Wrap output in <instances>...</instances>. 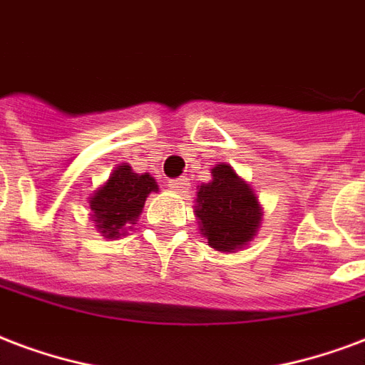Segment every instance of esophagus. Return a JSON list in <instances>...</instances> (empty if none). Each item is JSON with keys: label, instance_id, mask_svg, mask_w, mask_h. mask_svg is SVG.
I'll return each instance as SVG.
<instances>
[{"label": "esophagus", "instance_id": "obj_1", "mask_svg": "<svg viewBox=\"0 0 365 365\" xmlns=\"http://www.w3.org/2000/svg\"><path fill=\"white\" fill-rule=\"evenodd\" d=\"M175 190V192H188V179L185 177H180V179H173L171 185H169Z\"/></svg>", "mask_w": 365, "mask_h": 365}]
</instances>
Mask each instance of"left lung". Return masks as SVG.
<instances>
[{
    "label": "left lung",
    "mask_w": 365,
    "mask_h": 365,
    "mask_svg": "<svg viewBox=\"0 0 365 365\" xmlns=\"http://www.w3.org/2000/svg\"><path fill=\"white\" fill-rule=\"evenodd\" d=\"M213 179L198 190L196 217L212 248L232 252L254 238L262 212L257 196L231 165H215Z\"/></svg>",
    "instance_id": "obj_1"
}]
</instances>
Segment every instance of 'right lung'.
<instances>
[{
    "mask_svg": "<svg viewBox=\"0 0 365 365\" xmlns=\"http://www.w3.org/2000/svg\"><path fill=\"white\" fill-rule=\"evenodd\" d=\"M155 190L158 185L148 173L136 175L128 165H119L90 200L96 227L108 238L119 237V229L138 219L148 194Z\"/></svg>",
    "mask_w": 365,
    "mask_h": 365,
    "instance_id": "1",
    "label": "right lung"
}]
</instances>
